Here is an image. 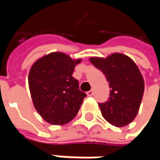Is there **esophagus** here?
<instances>
[{"label":"esophagus","mask_w":160,"mask_h":160,"mask_svg":"<svg viewBox=\"0 0 160 160\" xmlns=\"http://www.w3.org/2000/svg\"><path fill=\"white\" fill-rule=\"evenodd\" d=\"M87 95L88 96L93 95V91H92V90H90L89 92H87Z\"/></svg>","instance_id":"34e87169"}]
</instances>
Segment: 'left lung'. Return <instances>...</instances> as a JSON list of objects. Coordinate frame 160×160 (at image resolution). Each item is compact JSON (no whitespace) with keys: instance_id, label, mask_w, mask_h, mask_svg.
Segmentation results:
<instances>
[{"instance_id":"1","label":"left lung","mask_w":160,"mask_h":160,"mask_svg":"<svg viewBox=\"0 0 160 160\" xmlns=\"http://www.w3.org/2000/svg\"><path fill=\"white\" fill-rule=\"evenodd\" d=\"M90 61L105 75L110 88L108 100L99 103L103 118L118 127L130 124L138 113L144 91L137 66L121 53L106 58H91Z\"/></svg>"}]
</instances>
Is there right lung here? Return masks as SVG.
Masks as SVG:
<instances>
[{
  "label": "right lung",
  "instance_id": "obj_1",
  "mask_svg": "<svg viewBox=\"0 0 160 160\" xmlns=\"http://www.w3.org/2000/svg\"><path fill=\"white\" fill-rule=\"evenodd\" d=\"M62 52L50 53L32 66L28 84L33 103L41 117L52 125H65L79 111L86 94L72 77L76 65Z\"/></svg>",
  "mask_w": 160,
  "mask_h": 160
}]
</instances>
